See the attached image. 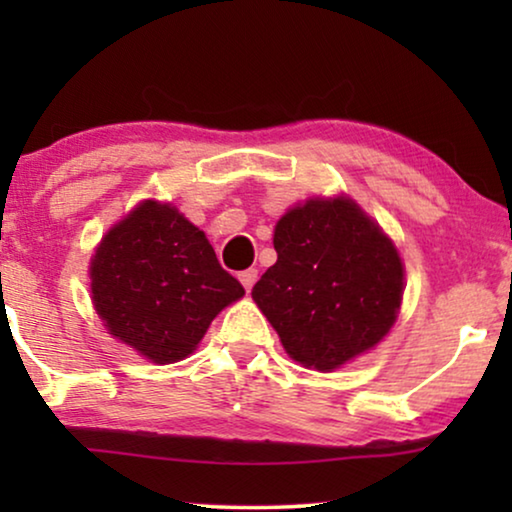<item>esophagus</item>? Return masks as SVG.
Here are the masks:
<instances>
[{
    "label": "esophagus",
    "instance_id": "obj_1",
    "mask_svg": "<svg viewBox=\"0 0 512 512\" xmlns=\"http://www.w3.org/2000/svg\"><path fill=\"white\" fill-rule=\"evenodd\" d=\"M237 277H240V282H242L244 289L251 291V286H254L256 279H258V270L256 268H249V270L240 272V275H237Z\"/></svg>",
    "mask_w": 512,
    "mask_h": 512
}]
</instances>
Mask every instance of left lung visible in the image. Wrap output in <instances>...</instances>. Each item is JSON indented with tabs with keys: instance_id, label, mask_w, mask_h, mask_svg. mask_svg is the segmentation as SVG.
Returning a JSON list of instances; mask_svg holds the SVG:
<instances>
[{
	"instance_id": "1",
	"label": "left lung",
	"mask_w": 512,
	"mask_h": 512,
	"mask_svg": "<svg viewBox=\"0 0 512 512\" xmlns=\"http://www.w3.org/2000/svg\"><path fill=\"white\" fill-rule=\"evenodd\" d=\"M275 251L277 263L251 296L291 359L333 370L389 333L403 298V265L356 202L317 198L286 212Z\"/></svg>"
}]
</instances>
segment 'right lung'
I'll list each match as a JSON object with an SVG mask.
<instances>
[{"label":"right lung","instance_id":"obj_1","mask_svg":"<svg viewBox=\"0 0 512 512\" xmlns=\"http://www.w3.org/2000/svg\"><path fill=\"white\" fill-rule=\"evenodd\" d=\"M90 279L109 333L156 363L191 354L216 314L244 296L205 233L153 200L109 230L90 263Z\"/></svg>","mask_w":512,"mask_h":512}]
</instances>
